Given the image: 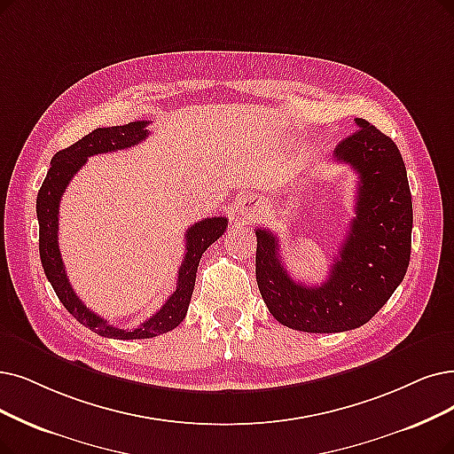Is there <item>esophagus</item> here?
<instances>
[{
  "instance_id": "esophagus-1",
  "label": "esophagus",
  "mask_w": 454,
  "mask_h": 454,
  "mask_svg": "<svg viewBox=\"0 0 454 454\" xmlns=\"http://www.w3.org/2000/svg\"><path fill=\"white\" fill-rule=\"evenodd\" d=\"M261 215V207L246 201L240 208H239V223L240 225H249V223H255Z\"/></svg>"
}]
</instances>
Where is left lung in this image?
I'll list each match as a JSON object with an SVG mask.
<instances>
[{
    "instance_id": "8db88e82",
    "label": "left lung",
    "mask_w": 454,
    "mask_h": 454,
    "mask_svg": "<svg viewBox=\"0 0 454 454\" xmlns=\"http://www.w3.org/2000/svg\"><path fill=\"white\" fill-rule=\"evenodd\" d=\"M333 160L357 173L356 217L322 285L296 283L279 257L278 237L257 229L255 274L278 322L307 333L348 332L367 324L403 283L411 251V193L404 160L391 137L365 119Z\"/></svg>"
}]
</instances>
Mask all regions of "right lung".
I'll return each mask as SVG.
<instances>
[{"label":"right lung","instance_id":"right-lung-1","mask_svg":"<svg viewBox=\"0 0 454 454\" xmlns=\"http://www.w3.org/2000/svg\"><path fill=\"white\" fill-rule=\"evenodd\" d=\"M147 126V121H136L122 126H110V129H97L83 136L74 145H70V147L59 151L51 158L48 175L37 195L39 251L44 274L51 283L53 290H56L58 298L65 305V309L80 324H83L85 328L107 339H151L175 330L188 313L197 266L199 261H201V255L227 229V217H205V220L197 222L186 231V255L183 264L178 268L176 290L168 298V301L161 305L160 311L141 322L134 330H121L119 325L104 320L102 317L90 311L76 296L74 288H72L67 278L58 244L61 197L72 176L82 169L89 156L134 147V145L141 143L149 136Z\"/></svg>","mask_w":454,"mask_h":454}]
</instances>
